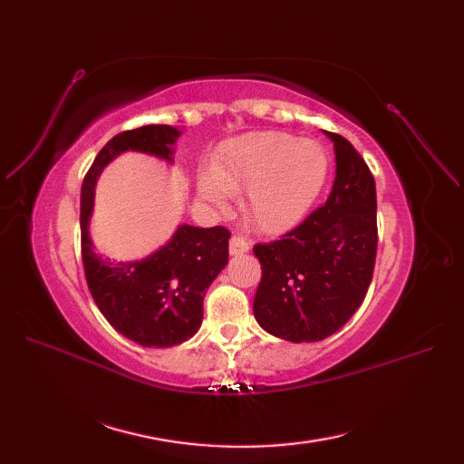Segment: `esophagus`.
Instances as JSON below:
<instances>
[{"label": "esophagus", "instance_id": "esophagus-1", "mask_svg": "<svg viewBox=\"0 0 464 464\" xmlns=\"http://www.w3.org/2000/svg\"><path fill=\"white\" fill-rule=\"evenodd\" d=\"M230 256H242L249 251V242L244 240L242 236H232L230 237Z\"/></svg>", "mask_w": 464, "mask_h": 464}]
</instances>
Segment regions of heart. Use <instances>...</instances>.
<instances>
[{
	"label": "heart",
	"mask_w": 464,
	"mask_h": 464,
	"mask_svg": "<svg viewBox=\"0 0 464 464\" xmlns=\"http://www.w3.org/2000/svg\"><path fill=\"white\" fill-rule=\"evenodd\" d=\"M329 170L327 152L315 141L276 131L251 133L224 145L213 170L198 178L199 198L227 208L232 193H246L244 217L259 232H285L317 199Z\"/></svg>",
	"instance_id": "heart-1"
}]
</instances>
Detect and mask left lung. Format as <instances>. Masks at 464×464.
Listing matches in <instances>:
<instances>
[{
    "label": "left lung",
    "instance_id": "obj_1",
    "mask_svg": "<svg viewBox=\"0 0 464 464\" xmlns=\"http://www.w3.org/2000/svg\"><path fill=\"white\" fill-rule=\"evenodd\" d=\"M334 147L336 176L325 205L273 244H257L259 325L290 343H315L354 315L372 283L377 249L375 179L344 137Z\"/></svg>",
    "mask_w": 464,
    "mask_h": 464
}]
</instances>
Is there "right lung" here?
<instances>
[{"label": "right lung", "instance_id": "1", "mask_svg": "<svg viewBox=\"0 0 464 464\" xmlns=\"http://www.w3.org/2000/svg\"><path fill=\"white\" fill-rule=\"evenodd\" d=\"M179 135L172 125L118 133L96 154L81 189V249L89 290L110 325L147 348L176 346L199 331L203 296L228 263L230 232L179 224L150 256L110 259L96 254L91 237L94 188L104 168L123 152H143L172 164Z\"/></svg>", "mask_w": 464, "mask_h": 464}]
</instances>
